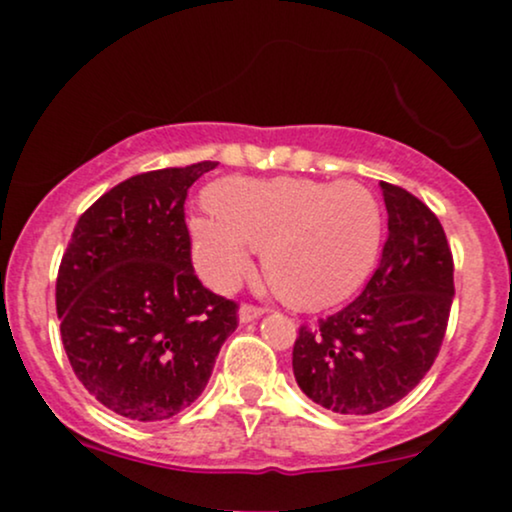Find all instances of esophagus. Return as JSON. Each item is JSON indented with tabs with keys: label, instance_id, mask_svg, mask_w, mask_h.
<instances>
[{
	"label": "esophagus",
	"instance_id": "1",
	"mask_svg": "<svg viewBox=\"0 0 512 512\" xmlns=\"http://www.w3.org/2000/svg\"><path fill=\"white\" fill-rule=\"evenodd\" d=\"M264 315V308H257V305H250V303H243L238 310V320L240 322H255L257 317Z\"/></svg>",
	"mask_w": 512,
	"mask_h": 512
}]
</instances>
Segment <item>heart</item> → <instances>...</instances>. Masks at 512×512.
Here are the masks:
<instances>
[{
    "label": "heart",
    "mask_w": 512,
    "mask_h": 512,
    "mask_svg": "<svg viewBox=\"0 0 512 512\" xmlns=\"http://www.w3.org/2000/svg\"><path fill=\"white\" fill-rule=\"evenodd\" d=\"M195 214L192 260L211 289H233L264 248L269 284L298 308H330L366 284L385 240L383 204L354 180L228 178Z\"/></svg>",
    "instance_id": "b5f03b06"
}]
</instances>
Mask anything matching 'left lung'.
Listing matches in <instances>:
<instances>
[{"label":"left lung","instance_id":"left-lung-1","mask_svg":"<svg viewBox=\"0 0 512 512\" xmlns=\"http://www.w3.org/2000/svg\"><path fill=\"white\" fill-rule=\"evenodd\" d=\"M387 240L356 301L317 327H301L293 375L320 407L346 416L383 411L431 370L452 296V252L438 216L402 187L380 182Z\"/></svg>","mask_w":512,"mask_h":512}]
</instances>
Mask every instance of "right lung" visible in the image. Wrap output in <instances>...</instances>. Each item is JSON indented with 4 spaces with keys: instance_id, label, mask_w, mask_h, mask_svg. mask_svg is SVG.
I'll list each match as a JSON object with an SVG mask.
<instances>
[{
    "instance_id": "1",
    "label": "right lung",
    "mask_w": 512,
    "mask_h": 512,
    "mask_svg": "<svg viewBox=\"0 0 512 512\" xmlns=\"http://www.w3.org/2000/svg\"><path fill=\"white\" fill-rule=\"evenodd\" d=\"M219 163L134 175L76 221L57 274L62 344L103 407L163 421L207 387L238 305L204 289L190 257L187 190Z\"/></svg>"
}]
</instances>
